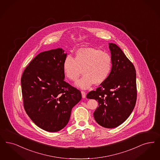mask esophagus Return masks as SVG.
I'll return each mask as SVG.
<instances>
[{"label": "esophagus", "mask_w": 160, "mask_h": 160, "mask_svg": "<svg viewBox=\"0 0 160 160\" xmlns=\"http://www.w3.org/2000/svg\"><path fill=\"white\" fill-rule=\"evenodd\" d=\"M81 93H82V98H86V93H85V92H84V91H82V92H81Z\"/></svg>", "instance_id": "34e87169"}]
</instances>
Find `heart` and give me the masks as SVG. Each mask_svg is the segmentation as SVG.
I'll use <instances>...</instances> for the list:
<instances>
[{"mask_svg":"<svg viewBox=\"0 0 160 160\" xmlns=\"http://www.w3.org/2000/svg\"><path fill=\"white\" fill-rule=\"evenodd\" d=\"M112 68V59L108 53L94 48L78 49L75 57L67 55L64 59L62 69L65 76L71 81L76 80L81 74L83 77L75 85L88 89L94 83L100 84L108 77Z\"/></svg>","mask_w":160,"mask_h":160,"instance_id":"heart-1","label":"heart"}]
</instances>
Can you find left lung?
Wrapping results in <instances>:
<instances>
[{
    "instance_id": "obj_1",
    "label": "left lung",
    "mask_w": 160,
    "mask_h": 160,
    "mask_svg": "<svg viewBox=\"0 0 160 160\" xmlns=\"http://www.w3.org/2000/svg\"><path fill=\"white\" fill-rule=\"evenodd\" d=\"M112 68L107 79L87 98L98 101L93 113L97 123L103 128H115L125 122L134 108L136 98V74L134 65L122 49L109 43Z\"/></svg>"
}]
</instances>
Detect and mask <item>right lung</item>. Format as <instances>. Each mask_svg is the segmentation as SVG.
I'll return each mask as SVG.
<instances>
[{"instance_id": "right-lung-1", "label": "right lung", "mask_w": 160, "mask_h": 160, "mask_svg": "<svg viewBox=\"0 0 160 160\" xmlns=\"http://www.w3.org/2000/svg\"><path fill=\"white\" fill-rule=\"evenodd\" d=\"M66 57L62 48L41 52L26 67L21 79L26 113L47 132L65 128L72 109L82 99L80 91L64 81Z\"/></svg>"}]
</instances>
